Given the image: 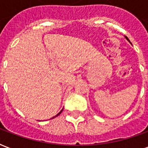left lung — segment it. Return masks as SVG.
<instances>
[{"label":"left lung","mask_w":148,"mask_h":148,"mask_svg":"<svg viewBox=\"0 0 148 148\" xmlns=\"http://www.w3.org/2000/svg\"><path fill=\"white\" fill-rule=\"evenodd\" d=\"M125 38H126V39H127V40H128V41H129V39H127V37H126V36H125ZM129 42H130V41H129Z\"/></svg>","instance_id":"left-lung-1"}]
</instances>
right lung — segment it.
<instances>
[{"mask_svg":"<svg viewBox=\"0 0 148 148\" xmlns=\"http://www.w3.org/2000/svg\"><path fill=\"white\" fill-rule=\"evenodd\" d=\"M62 112V110H61V111H60V112H58V114H57V115H56V116H54V117H52V118H51V119H53V118H55V117H56V116H58V115H59V114H60V113H61V112Z\"/></svg>","mask_w":148,"mask_h":148,"instance_id":"1","label":"right lung"}]
</instances>
